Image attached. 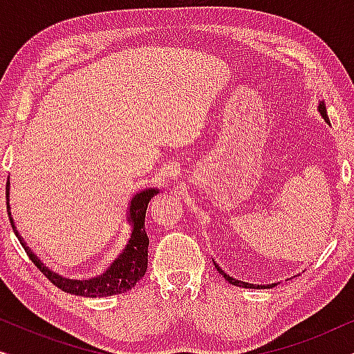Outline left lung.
I'll return each instance as SVG.
<instances>
[{
  "label": "left lung",
  "mask_w": 354,
  "mask_h": 354,
  "mask_svg": "<svg viewBox=\"0 0 354 354\" xmlns=\"http://www.w3.org/2000/svg\"><path fill=\"white\" fill-rule=\"evenodd\" d=\"M319 111H321V114H322V118L327 120L328 122V118H327V111H326V104L324 103H321L319 104ZM216 268H217V270H219V274H222L225 277V280H229L230 283H234V285H240V287H245V288H251V287H254V285H251V283H245V282H240V280H235V279H232V277H229V275H227L224 270H222L219 266L216 264ZM256 288H259V285ZM261 288H270V285H268V287H264V285H261Z\"/></svg>",
  "instance_id": "8db88e82"
}]
</instances>
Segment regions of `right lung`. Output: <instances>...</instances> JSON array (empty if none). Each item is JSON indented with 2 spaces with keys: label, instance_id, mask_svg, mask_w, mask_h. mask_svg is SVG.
<instances>
[{
  "label": "right lung",
  "instance_id": "right-lung-1",
  "mask_svg": "<svg viewBox=\"0 0 354 354\" xmlns=\"http://www.w3.org/2000/svg\"><path fill=\"white\" fill-rule=\"evenodd\" d=\"M156 193L158 190H147L138 193L137 196L132 198V201H130V222H132L133 230L127 246H125L124 253L114 261L113 266H111L103 275H100V277L96 279L84 280V282H82V280L64 279L61 277V275L51 272L50 269H46L45 266L33 256L32 251L28 250V246L24 243L21 235L17 234L16 227H14L11 211H9V178L6 185V207L14 234L17 235L19 241H21V245L24 246V250H26L28 258L32 259V263L45 274V277L50 280L53 285H56V287L61 288L62 292L79 295V297H111V295L129 292L130 288L137 285V282L143 277L145 272H147L149 240L147 230H145V216H147V207L149 200H151Z\"/></svg>",
  "mask_w": 354,
  "mask_h": 354
}]
</instances>
